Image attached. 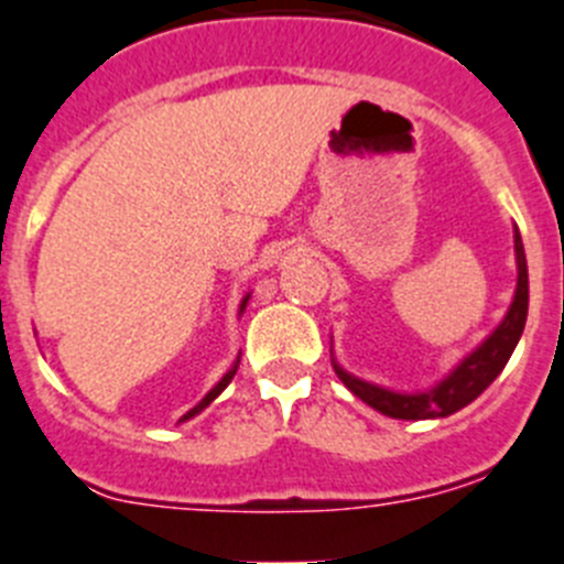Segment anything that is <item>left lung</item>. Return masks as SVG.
Masks as SVG:
<instances>
[{
  "label": "left lung",
  "mask_w": 564,
  "mask_h": 564,
  "mask_svg": "<svg viewBox=\"0 0 564 564\" xmlns=\"http://www.w3.org/2000/svg\"><path fill=\"white\" fill-rule=\"evenodd\" d=\"M513 248H517V296L511 302V311L502 319L494 334L468 356L462 359L459 368L447 379H442L433 391L427 393H393L377 388V384L362 382V379L350 377L348 370H341L334 362L336 377L348 384V391L359 397L365 405L373 411L391 416V420H440V416H451L459 408L470 405L479 393L488 388L494 379L502 373V368L511 359L513 348H517L519 336L524 330V319H528V262H524V248L519 230H513Z\"/></svg>",
  "instance_id": "left-lung-1"
}]
</instances>
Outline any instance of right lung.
Wrapping results in <instances>:
<instances>
[{
    "mask_svg": "<svg viewBox=\"0 0 564 564\" xmlns=\"http://www.w3.org/2000/svg\"><path fill=\"white\" fill-rule=\"evenodd\" d=\"M245 305H248V296H245V300H242V311H245ZM236 368H239V365H234V368H230V370H228V373H225V377H223V379H219V384H216L214 391H210V393H208V397L202 399L199 405H196V408H191V411H187V413H185V416H182V420H191V416H196V413H199V411H205V408H208V405H210V402H214V399H216V397H219V393H223V391H225V388H228V384H230V379H234V373H236Z\"/></svg>",
    "mask_w": 564,
    "mask_h": 564,
    "instance_id": "obj_1",
    "label": "right lung"
}]
</instances>
